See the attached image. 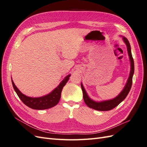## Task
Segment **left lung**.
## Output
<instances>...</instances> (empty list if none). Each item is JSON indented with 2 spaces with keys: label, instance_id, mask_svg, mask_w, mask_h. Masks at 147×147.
<instances>
[{
  "label": "left lung",
  "instance_id": "8db88e82",
  "mask_svg": "<svg viewBox=\"0 0 147 147\" xmlns=\"http://www.w3.org/2000/svg\"><path fill=\"white\" fill-rule=\"evenodd\" d=\"M123 39L127 46L128 55L129 56L130 62H131V71H130L129 76L126 85L124 86L123 91L120 92L119 94L115 97V98L111 100H105V101L96 102V101L92 100L91 99H90V97H89L85 90H84L82 83H81L84 101L85 102V104L87 105V106L89 107L90 108H91L92 109H94L96 110H99V111H109L110 110H112L115 107H116L117 105H118L124 99L126 98V96L128 94L129 92L131 90L132 84V77H133V74H134V59H133V57L132 56L131 49L129 42L128 40L126 37H123Z\"/></svg>",
  "mask_w": 147,
  "mask_h": 147
}]
</instances>
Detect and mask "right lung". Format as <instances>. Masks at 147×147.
Instances as JSON below:
<instances>
[{"instance_id": "right-lung-1", "label": "right lung", "mask_w": 147, "mask_h": 147, "mask_svg": "<svg viewBox=\"0 0 147 147\" xmlns=\"http://www.w3.org/2000/svg\"><path fill=\"white\" fill-rule=\"evenodd\" d=\"M70 75L66 76L58 86L56 87L50 94L40 97H30L23 94L16 86L14 82L11 80L13 87L14 88L17 95L23 103L29 107L35 110H45L50 109L58 104L60 100L61 92L63 87L68 82Z\"/></svg>"}]
</instances>
